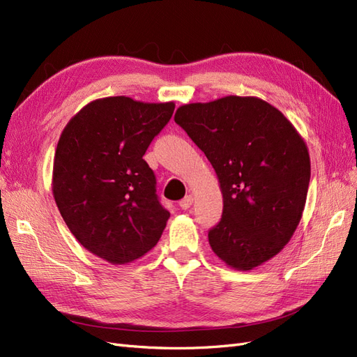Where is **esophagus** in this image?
<instances>
[{
  "label": "esophagus",
  "mask_w": 357,
  "mask_h": 357,
  "mask_svg": "<svg viewBox=\"0 0 357 357\" xmlns=\"http://www.w3.org/2000/svg\"><path fill=\"white\" fill-rule=\"evenodd\" d=\"M192 202H194V199L191 197V195H187L185 199H182L181 202H179V206H181V209H183V211H187V209H190L191 208V204H192Z\"/></svg>",
  "instance_id": "esophagus-1"
}]
</instances>
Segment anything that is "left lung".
<instances>
[{"instance_id": "8db88e82", "label": "left lung", "mask_w": 357, "mask_h": 357, "mask_svg": "<svg viewBox=\"0 0 357 357\" xmlns=\"http://www.w3.org/2000/svg\"><path fill=\"white\" fill-rule=\"evenodd\" d=\"M175 121L221 183L222 218L208 234L218 258L248 271L278 255L300 224L310 183L308 149L292 123L254 96L188 103Z\"/></svg>"}]
</instances>
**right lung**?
Instances as JSON below:
<instances>
[{"label": "right lung", "mask_w": 357, "mask_h": 357, "mask_svg": "<svg viewBox=\"0 0 357 357\" xmlns=\"http://www.w3.org/2000/svg\"><path fill=\"white\" fill-rule=\"evenodd\" d=\"M174 109V102L96 99L57 142L52 188L63 221L89 252L116 266L151 250L170 216L142 157Z\"/></svg>", "instance_id": "right-lung-1"}]
</instances>
